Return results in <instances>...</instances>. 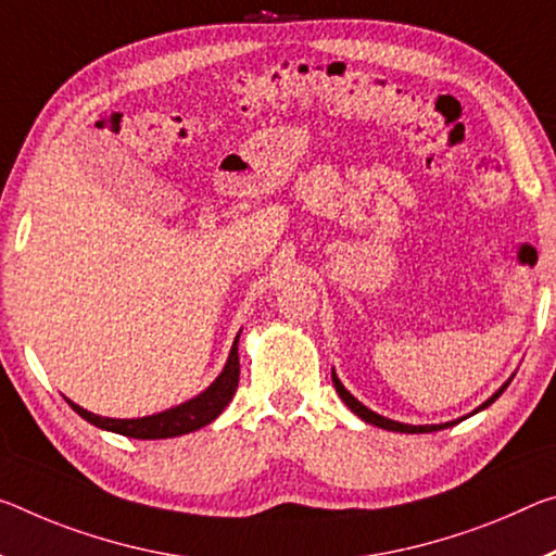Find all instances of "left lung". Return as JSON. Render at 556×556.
<instances>
[{"label": "left lung", "mask_w": 556, "mask_h": 556, "mask_svg": "<svg viewBox=\"0 0 556 556\" xmlns=\"http://www.w3.org/2000/svg\"><path fill=\"white\" fill-rule=\"evenodd\" d=\"M331 381H333V389H337V393L341 395V401L349 405L351 410L356 413V416L361 418V420H366V422H371V426H378V428H383V430H395V433H433V430H443V428H451V426H455V422H460V420H451V422H440V426H408V422H399V420H391V418H383V416H378V413H374L371 408H366L364 403H358L354 395H351L346 389H343V383L339 381V376L331 371ZM509 386V381L507 383H502V389H497L495 393L490 395L488 401H484L480 408H475L472 413H478V410H484L488 408L490 403H495L500 395H502V391H505ZM470 413V416H472Z\"/></svg>", "instance_id": "8db88e82"}]
</instances>
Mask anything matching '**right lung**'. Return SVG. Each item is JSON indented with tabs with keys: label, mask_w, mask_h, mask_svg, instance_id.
Returning a JSON list of instances; mask_svg holds the SVG:
<instances>
[{
	"label": "right lung",
	"mask_w": 556,
	"mask_h": 556,
	"mask_svg": "<svg viewBox=\"0 0 556 556\" xmlns=\"http://www.w3.org/2000/svg\"><path fill=\"white\" fill-rule=\"evenodd\" d=\"M237 341H240V333L235 337L223 374H219L205 391L195 395V399L185 401L163 413H153V416H146V418H103L81 408V405H76L74 401L68 399L66 401L78 416L91 422V426L101 430H111V433H118V435H128L138 440H161V438L192 433V430L213 422L219 413L225 410V405L232 401L237 383H240V354H237Z\"/></svg>",
	"instance_id": "1"
}]
</instances>
